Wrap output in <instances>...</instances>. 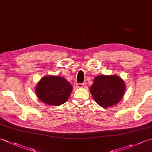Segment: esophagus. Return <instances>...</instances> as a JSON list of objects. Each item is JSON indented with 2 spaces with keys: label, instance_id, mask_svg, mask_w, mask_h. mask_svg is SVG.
Instances as JSON below:
<instances>
[{
  "label": "esophagus",
  "instance_id": "1",
  "mask_svg": "<svg viewBox=\"0 0 152 152\" xmlns=\"http://www.w3.org/2000/svg\"><path fill=\"white\" fill-rule=\"evenodd\" d=\"M76 87L77 88H82L84 87V84H83V83H77L76 85Z\"/></svg>",
  "mask_w": 152,
  "mask_h": 152
}]
</instances>
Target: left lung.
Returning <instances> with one entry per match:
<instances>
[{"label": "left lung", "mask_w": 152, "mask_h": 152, "mask_svg": "<svg viewBox=\"0 0 152 152\" xmlns=\"http://www.w3.org/2000/svg\"><path fill=\"white\" fill-rule=\"evenodd\" d=\"M124 80L116 75H99L93 80L89 91L95 101L102 108L114 106L121 101L125 91Z\"/></svg>", "instance_id": "obj_1"}]
</instances>
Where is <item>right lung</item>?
<instances>
[{
  "label": "right lung",
  "mask_w": 152,
  "mask_h": 152,
  "mask_svg": "<svg viewBox=\"0 0 152 152\" xmlns=\"http://www.w3.org/2000/svg\"><path fill=\"white\" fill-rule=\"evenodd\" d=\"M72 91V87L65 78L53 75L44 76L35 87L38 99L50 106L64 104Z\"/></svg>",
  "instance_id": "add662e5"
}]
</instances>
